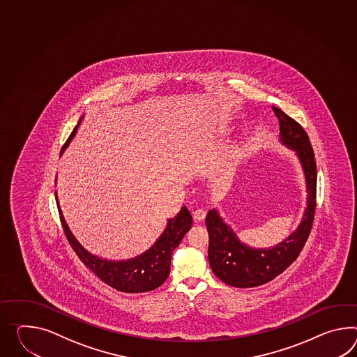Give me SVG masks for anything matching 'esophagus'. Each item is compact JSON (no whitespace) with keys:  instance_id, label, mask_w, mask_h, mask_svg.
<instances>
[{"instance_id":"obj_1","label":"esophagus","mask_w":357,"mask_h":357,"mask_svg":"<svg viewBox=\"0 0 357 357\" xmlns=\"http://www.w3.org/2000/svg\"><path fill=\"white\" fill-rule=\"evenodd\" d=\"M205 217H206V210L196 209L193 211V219H195V220L201 222V220L205 219Z\"/></svg>"}]
</instances>
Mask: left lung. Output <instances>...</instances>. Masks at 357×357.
Segmentation results:
<instances>
[{
	"instance_id": "8db88e82",
	"label": "left lung",
	"mask_w": 357,
	"mask_h": 357,
	"mask_svg": "<svg viewBox=\"0 0 357 357\" xmlns=\"http://www.w3.org/2000/svg\"><path fill=\"white\" fill-rule=\"evenodd\" d=\"M280 122V139L296 149L305 172L307 208L296 232L271 249H252L241 243L215 209L206 217L209 232V263L217 278L227 285L255 287L268 282L296 261L312 229L316 210L317 169L312 146L305 129L278 107H272Z\"/></svg>"
}]
</instances>
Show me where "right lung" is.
Here are the masks:
<instances>
[{
  "instance_id": "right-lung-1",
  "label": "right lung",
  "mask_w": 357,
  "mask_h": 357,
  "mask_svg": "<svg viewBox=\"0 0 357 357\" xmlns=\"http://www.w3.org/2000/svg\"><path fill=\"white\" fill-rule=\"evenodd\" d=\"M81 120L82 117L79 119L76 128L70 132V138L64 143L61 153L68 147L70 140L79 129ZM56 205L59 210L64 235L70 243L72 249L79 255L81 261L107 285L122 293H146L161 287L165 282L166 278H169L172 254L192 226L191 213L185 206H183L176 217L167 220V227L164 234L158 237L156 243H153L147 252L129 261H105L85 250V248L75 238L61 214L58 197Z\"/></svg>"
}]
</instances>
